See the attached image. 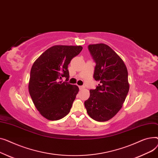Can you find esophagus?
I'll return each instance as SVG.
<instances>
[{
  "mask_svg": "<svg viewBox=\"0 0 158 158\" xmlns=\"http://www.w3.org/2000/svg\"><path fill=\"white\" fill-rule=\"evenodd\" d=\"M85 89V87L84 86H79V89L80 90H83Z\"/></svg>",
  "mask_w": 158,
  "mask_h": 158,
  "instance_id": "34e87169",
  "label": "esophagus"
}]
</instances>
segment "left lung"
Masks as SVG:
<instances>
[{
  "mask_svg": "<svg viewBox=\"0 0 158 158\" xmlns=\"http://www.w3.org/2000/svg\"><path fill=\"white\" fill-rule=\"evenodd\" d=\"M89 50L96 65L94 78L99 82L84 105L89 115L98 122L114 117L121 109L129 89L126 65L109 46L89 44Z\"/></svg>",
  "mask_w": 158,
  "mask_h": 158,
  "instance_id": "1",
  "label": "left lung"
}]
</instances>
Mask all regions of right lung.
<instances>
[{
	"label": "right lung",
	"mask_w": 158,
	"mask_h": 158,
	"mask_svg": "<svg viewBox=\"0 0 158 158\" xmlns=\"http://www.w3.org/2000/svg\"><path fill=\"white\" fill-rule=\"evenodd\" d=\"M82 49L81 46L55 45L34 62L29 91L36 109L46 119L57 120L69 113L79 89L60 80H69L68 64Z\"/></svg>",
	"instance_id": "right-lung-1"
}]
</instances>
